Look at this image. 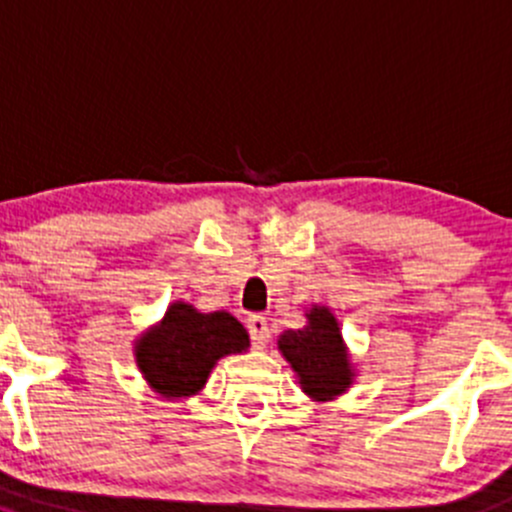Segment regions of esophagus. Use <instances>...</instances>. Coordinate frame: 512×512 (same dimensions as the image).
<instances>
[{
    "mask_svg": "<svg viewBox=\"0 0 512 512\" xmlns=\"http://www.w3.org/2000/svg\"><path fill=\"white\" fill-rule=\"evenodd\" d=\"M247 330H250L252 345H255L257 350H265L267 342H270V327H267L265 317L252 315L250 320H247Z\"/></svg>",
    "mask_w": 512,
    "mask_h": 512,
    "instance_id": "esophagus-1",
    "label": "esophagus"
}]
</instances>
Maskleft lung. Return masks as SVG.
I'll return each mask as SVG.
<instances>
[{"label": "left lung", "mask_w": 512, "mask_h": 512, "mask_svg": "<svg viewBox=\"0 0 512 512\" xmlns=\"http://www.w3.org/2000/svg\"><path fill=\"white\" fill-rule=\"evenodd\" d=\"M305 317V327L285 330L277 337V350L295 372L302 393L315 403H330L352 388L355 362L330 307L315 302L307 307Z\"/></svg>", "instance_id": "left-lung-1"}]
</instances>
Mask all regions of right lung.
<instances>
[{
    "mask_svg": "<svg viewBox=\"0 0 512 512\" xmlns=\"http://www.w3.org/2000/svg\"><path fill=\"white\" fill-rule=\"evenodd\" d=\"M247 347L250 335L230 312H200L175 300L162 320L135 340V362L152 393L187 400L205 388L222 357L242 355Z\"/></svg>",
    "mask_w": 512,
    "mask_h": 512,
    "instance_id": "right-lung-1",
    "label": "right lung"
}]
</instances>
